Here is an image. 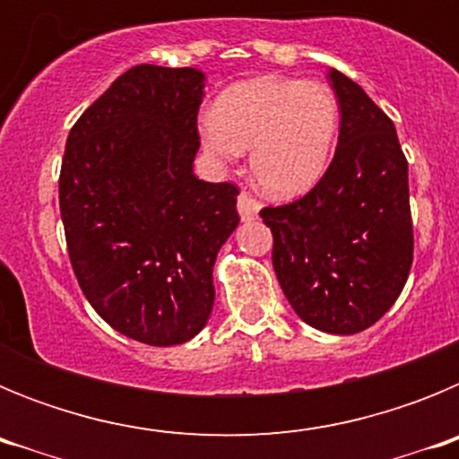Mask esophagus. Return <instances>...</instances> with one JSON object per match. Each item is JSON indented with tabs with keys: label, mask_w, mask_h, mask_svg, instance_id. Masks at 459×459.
<instances>
[{
	"label": "esophagus",
	"mask_w": 459,
	"mask_h": 459,
	"mask_svg": "<svg viewBox=\"0 0 459 459\" xmlns=\"http://www.w3.org/2000/svg\"><path fill=\"white\" fill-rule=\"evenodd\" d=\"M238 216H241V221H255L259 213V202L255 200L253 195L250 193H241L238 195Z\"/></svg>",
	"instance_id": "1"
}]
</instances>
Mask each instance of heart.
Wrapping results in <instances>:
<instances>
[{
  "label": "heart",
  "mask_w": 459,
  "mask_h": 459,
  "mask_svg": "<svg viewBox=\"0 0 459 459\" xmlns=\"http://www.w3.org/2000/svg\"><path fill=\"white\" fill-rule=\"evenodd\" d=\"M338 128L333 89L285 75H257L227 87L213 112L200 119L209 156L234 163L250 149L253 181L273 197H296L322 179Z\"/></svg>",
  "instance_id": "obj_1"
}]
</instances>
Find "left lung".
<instances>
[{
	"mask_svg": "<svg viewBox=\"0 0 459 459\" xmlns=\"http://www.w3.org/2000/svg\"><path fill=\"white\" fill-rule=\"evenodd\" d=\"M340 105L335 156L301 200L259 211L273 269L294 312L324 333L379 322L413 259L407 158L393 121L354 80L331 68Z\"/></svg>",
	"mask_w": 459,
	"mask_h": 459,
	"instance_id": "obj_1",
	"label": "left lung"
}]
</instances>
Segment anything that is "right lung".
<instances>
[{
  "mask_svg": "<svg viewBox=\"0 0 459 459\" xmlns=\"http://www.w3.org/2000/svg\"><path fill=\"white\" fill-rule=\"evenodd\" d=\"M204 73L142 64L68 133L59 209L87 301L137 342L172 347L213 307V264L237 230L234 184L193 174Z\"/></svg>",
  "mask_w": 459,
  "mask_h": 459,
  "instance_id": "right-lung-1",
  "label": "right lung"
}]
</instances>
